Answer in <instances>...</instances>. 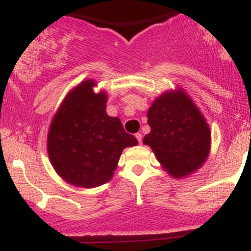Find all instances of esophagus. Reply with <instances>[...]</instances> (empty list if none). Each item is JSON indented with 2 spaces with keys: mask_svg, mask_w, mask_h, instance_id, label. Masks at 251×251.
Here are the masks:
<instances>
[{
  "mask_svg": "<svg viewBox=\"0 0 251 251\" xmlns=\"http://www.w3.org/2000/svg\"><path fill=\"white\" fill-rule=\"evenodd\" d=\"M136 138H137L138 143H142V133H136Z\"/></svg>",
  "mask_w": 251,
  "mask_h": 251,
  "instance_id": "1",
  "label": "esophagus"
}]
</instances>
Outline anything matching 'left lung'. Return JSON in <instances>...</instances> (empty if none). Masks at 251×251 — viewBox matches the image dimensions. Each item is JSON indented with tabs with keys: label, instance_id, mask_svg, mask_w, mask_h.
<instances>
[{
	"label": "left lung",
	"instance_id": "obj_1",
	"mask_svg": "<svg viewBox=\"0 0 251 251\" xmlns=\"http://www.w3.org/2000/svg\"><path fill=\"white\" fill-rule=\"evenodd\" d=\"M147 116L151 132L143 143L151 147L166 173L179 178L203 165L209 155L211 133L188 95L181 90L163 93Z\"/></svg>",
	"mask_w": 251,
	"mask_h": 251
}]
</instances>
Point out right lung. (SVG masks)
<instances>
[{
	"mask_svg": "<svg viewBox=\"0 0 251 251\" xmlns=\"http://www.w3.org/2000/svg\"><path fill=\"white\" fill-rule=\"evenodd\" d=\"M93 80L70 91L48 131L47 149L55 173L65 182L93 188L113 176L126 147L138 141L124 130L120 119L105 113L107 95L95 93Z\"/></svg>",
	"mask_w": 251,
	"mask_h": 251,
	"instance_id": "add662e5",
	"label": "right lung"
}]
</instances>
